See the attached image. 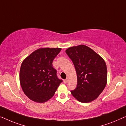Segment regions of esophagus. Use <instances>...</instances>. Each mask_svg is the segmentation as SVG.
I'll return each mask as SVG.
<instances>
[{"instance_id":"esophagus-1","label":"esophagus","mask_w":126,"mask_h":126,"mask_svg":"<svg viewBox=\"0 0 126 126\" xmlns=\"http://www.w3.org/2000/svg\"><path fill=\"white\" fill-rule=\"evenodd\" d=\"M68 81V78L65 79H64V83H67Z\"/></svg>"}]
</instances>
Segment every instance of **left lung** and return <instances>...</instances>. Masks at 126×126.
Instances as JSON below:
<instances>
[{"label":"left lung","instance_id":"obj_1","mask_svg":"<svg viewBox=\"0 0 126 126\" xmlns=\"http://www.w3.org/2000/svg\"><path fill=\"white\" fill-rule=\"evenodd\" d=\"M65 52L75 66L77 86L71 93L79 102L88 103L96 99L107 84V71L104 59L84 45L70 47Z\"/></svg>","mask_w":126,"mask_h":126}]
</instances>
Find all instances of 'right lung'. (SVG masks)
<instances>
[{
	"label": "right lung",
	"instance_id": "add662e5",
	"mask_svg": "<svg viewBox=\"0 0 126 126\" xmlns=\"http://www.w3.org/2000/svg\"><path fill=\"white\" fill-rule=\"evenodd\" d=\"M60 48H41L24 60L20 69L19 79L24 93L37 103L47 102L54 96L62 79L52 67Z\"/></svg>",
	"mask_w": 126,
	"mask_h": 126
}]
</instances>
